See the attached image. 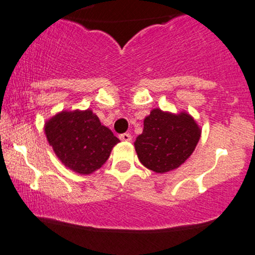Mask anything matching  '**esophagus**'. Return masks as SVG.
<instances>
[{
	"instance_id": "34e87169",
	"label": "esophagus",
	"mask_w": 255,
	"mask_h": 255,
	"mask_svg": "<svg viewBox=\"0 0 255 255\" xmlns=\"http://www.w3.org/2000/svg\"><path fill=\"white\" fill-rule=\"evenodd\" d=\"M120 139H121L122 141H130L132 140V135H130L129 133H123L120 135Z\"/></svg>"
}]
</instances>
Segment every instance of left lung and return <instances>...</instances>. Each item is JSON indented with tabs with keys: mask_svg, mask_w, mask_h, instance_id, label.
<instances>
[{
	"mask_svg": "<svg viewBox=\"0 0 255 255\" xmlns=\"http://www.w3.org/2000/svg\"><path fill=\"white\" fill-rule=\"evenodd\" d=\"M200 138V126L189 113L156 108L144 119V129L134 147L142 166L163 174L179 168L192 155Z\"/></svg>",
	"mask_w": 255,
	"mask_h": 255,
	"instance_id": "8db88e82",
	"label": "left lung"
}]
</instances>
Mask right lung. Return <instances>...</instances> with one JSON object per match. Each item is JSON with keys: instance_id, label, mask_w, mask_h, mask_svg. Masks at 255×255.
<instances>
[{"instance_id": "1", "label": "right lung", "mask_w": 255, "mask_h": 255, "mask_svg": "<svg viewBox=\"0 0 255 255\" xmlns=\"http://www.w3.org/2000/svg\"><path fill=\"white\" fill-rule=\"evenodd\" d=\"M44 133L61 163L82 175L99 169L120 141L91 109L55 114L44 123Z\"/></svg>"}]
</instances>
